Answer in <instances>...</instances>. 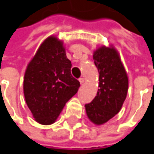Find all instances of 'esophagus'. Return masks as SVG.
<instances>
[{"label":"esophagus","instance_id":"obj_1","mask_svg":"<svg viewBox=\"0 0 154 154\" xmlns=\"http://www.w3.org/2000/svg\"><path fill=\"white\" fill-rule=\"evenodd\" d=\"M79 81H80V83H81V85H82V84L84 83V81H85V80H84L83 78H80V79H79Z\"/></svg>","mask_w":154,"mask_h":154}]
</instances>
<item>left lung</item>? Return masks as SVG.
<instances>
[{
  "label": "left lung",
  "mask_w": 154,
  "mask_h": 154,
  "mask_svg": "<svg viewBox=\"0 0 154 154\" xmlns=\"http://www.w3.org/2000/svg\"><path fill=\"white\" fill-rule=\"evenodd\" d=\"M99 71L96 96L85 105L88 119L101 125L112 119L121 109L128 90V78L118 52L113 48L101 47L94 53Z\"/></svg>",
  "instance_id": "left-lung-1"
}]
</instances>
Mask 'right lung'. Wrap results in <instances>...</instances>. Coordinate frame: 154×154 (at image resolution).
Here are the masks:
<instances>
[{
	"instance_id": "add662e5",
	"label": "right lung",
	"mask_w": 154,
	"mask_h": 154,
	"mask_svg": "<svg viewBox=\"0 0 154 154\" xmlns=\"http://www.w3.org/2000/svg\"><path fill=\"white\" fill-rule=\"evenodd\" d=\"M71 66L63 43L54 36L43 42L27 65L24 96L38 123L53 124L68 100L78 92L81 85L72 76Z\"/></svg>"
}]
</instances>
